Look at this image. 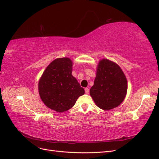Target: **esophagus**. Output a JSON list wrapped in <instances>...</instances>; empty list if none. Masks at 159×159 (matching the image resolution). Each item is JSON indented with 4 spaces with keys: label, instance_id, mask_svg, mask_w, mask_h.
I'll list each match as a JSON object with an SVG mask.
<instances>
[{
    "label": "esophagus",
    "instance_id": "34e87169",
    "mask_svg": "<svg viewBox=\"0 0 159 159\" xmlns=\"http://www.w3.org/2000/svg\"><path fill=\"white\" fill-rule=\"evenodd\" d=\"M84 90H85V93H86V94H89V89L85 88Z\"/></svg>",
    "mask_w": 159,
    "mask_h": 159
}]
</instances>
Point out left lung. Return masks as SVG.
Listing matches in <instances>:
<instances>
[{"instance_id": "1", "label": "left lung", "mask_w": 159, "mask_h": 159, "mask_svg": "<svg viewBox=\"0 0 159 159\" xmlns=\"http://www.w3.org/2000/svg\"><path fill=\"white\" fill-rule=\"evenodd\" d=\"M127 87V80L120 67L111 61L102 59L98 64L90 95L97 107L108 111L123 102Z\"/></svg>"}]
</instances>
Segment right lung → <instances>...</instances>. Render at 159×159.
Wrapping results in <instances>:
<instances>
[{
	"label": "right lung",
	"mask_w": 159,
	"mask_h": 159,
	"mask_svg": "<svg viewBox=\"0 0 159 159\" xmlns=\"http://www.w3.org/2000/svg\"><path fill=\"white\" fill-rule=\"evenodd\" d=\"M72 62L59 58L50 63L39 82V93L44 104L58 112L69 110L84 90L72 75Z\"/></svg>",
	"instance_id": "right-lung-1"
}]
</instances>
